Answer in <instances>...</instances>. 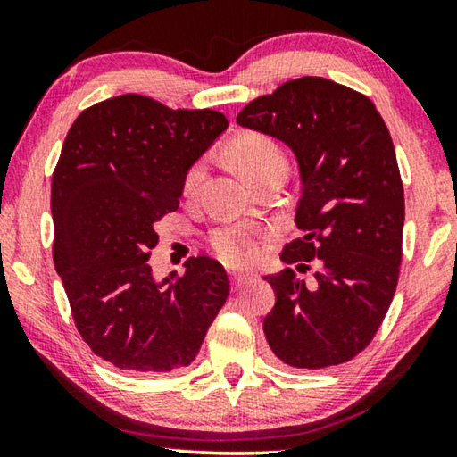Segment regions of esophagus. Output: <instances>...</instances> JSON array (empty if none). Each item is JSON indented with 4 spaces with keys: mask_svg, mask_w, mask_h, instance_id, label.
Segmentation results:
<instances>
[{
    "mask_svg": "<svg viewBox=\"0 0 457 457\" xmlns=\"http://www.w3.org/2000/svg\"><path fill=\"white\" fill-rule=\"evenodd\" d=\"M229 280H231V286H234V290H237V288H242L244 284L250 282L252 278L247 276V274H234V272H231L229 274Z\"/></svg>",
    "mask_w": 457,
    "mask_h": 457,
    "instance_id": "34e87169",
    "label": "esophagus"
}]
</instances>
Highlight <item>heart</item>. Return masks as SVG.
Segmentation results:
<instances>
[{
	"label": "heart",
	"mask_w": 457,
	"mask_h": 457,
	"mask_svg": "<svg viewBox=\"0 0 457 457\" xmlns=\"http://www.w3.org/2000/svg\"><path fill=\"white\" fill-rule=\"evenodd\" d=\"M234 157L237 161V165L242 167V171L250 177V179H253V177L268 167H272L276 163H286L280 146H278L272 138H268L264 135H245L244 138H239L234 145ZM204 177L205 159H199L189 167V171L185 173L183 191L187 193V195L195 193L201 181H204ZM252 236V229L244 226L220 228L212 231L210 244L220 260L231 266H239L253 258Z\"/></svg>",
	"instance_id": "obj_1"
}]
</instances>
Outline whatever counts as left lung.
Listing matches in <instances>:
<instances>
[{"label": "left lung", "instance_id": "left-lung-1", "mask_svg": "<svg viewBox=\"0 0 457 457\" xmlns=\"http://www.w3.org/2000/svg\"><path fill=\"white\" fill-rule=\"evenodd\" d=\"M237 125L288 145L303 195L282 262L266 276L276 304L264 319L270 349L286 365L324 369L365 351L399 280L405 195L395 146L375 104L320 76L284 82L237 114Z\"/></svg>", "mask_w": 457, "mask_h": 457}]
</instances>
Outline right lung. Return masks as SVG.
<instances>
[{"label": "right lung", "mask_w": 457, "mask_h": 457, "mask_svg": "<svg viewBox=\"0 0 457 457\" xmlns=\"http://www.w3.org/2000/svg\"><path fill=\"white\" fill-rule=\"evenodd\" d=\"M228 129L212 108H169L120 95L79 114L52 175L54 266L92 353L161 375L197 357L229 294L218 260L154 280V223L179 207L189 167Z\"/></svg>", "instance_id": "1"}]
</instances>
